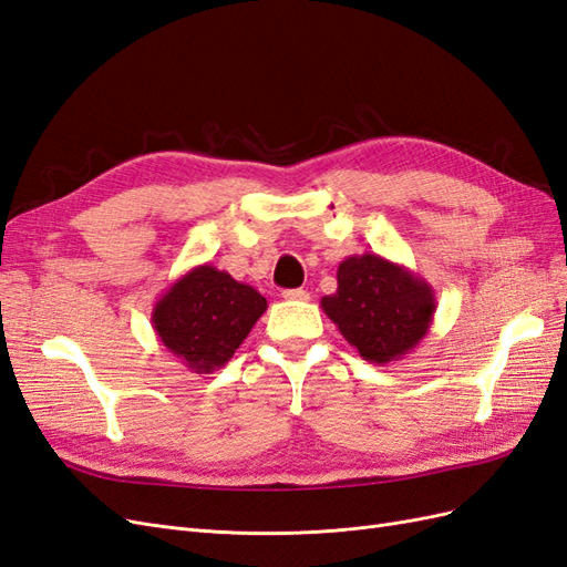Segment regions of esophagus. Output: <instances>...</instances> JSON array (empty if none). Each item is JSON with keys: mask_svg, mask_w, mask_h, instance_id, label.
<instances>
[{"mask_svg": "<svg viewBox=\"0 0 567 567\" xmlns=\"http://www.w3.org/2000/svg\"><path fill=\"white\" fill-rule=\"evenodd\" d=\"M281 298L284 300H310V293H307V290H302V288H288V290H284L281 293Z\"/></svg>", "mask_w": 567, "mask_h": 567, "instance_id": "esophagus-1", "label": "esophagus"}]
</instances>
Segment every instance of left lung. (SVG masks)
<instances>
[{"label":"left lung","instance_id":"8db88e82","mask_svg":"<svg viewBox=\"0 0 567 567\" xmlns=\"http://www.w3.org/2000/svg\"><path fill=\"white\" fill-rule=\"evenodd\" d=\"M321 310L371 364L400 362L431 331L435 290L419 274L375 252L352 255L338 267V290Z\"/></svg>","mask_w":567,"mask_h":567}]
</instances>
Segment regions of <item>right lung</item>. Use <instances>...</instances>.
Masks as SVG:
<instances>
[{
	"label": "right lung",
	"mask_w": 567,
	"mask_h": 567,
	"mask_svg": "<svg viewBox=\"0 0 567 567\" xmlns=\"http://www.w3.org/2000/svg\"><path fill=\"white\" fill-rule=\"evenodd\" d=\"M265 310L267 300L252 286L225 269L198 265L156 300L151 323L186 369L213 373L229 362Z\"/></svg>",
	"instance_id": "obj_1"
}]
</instances>
